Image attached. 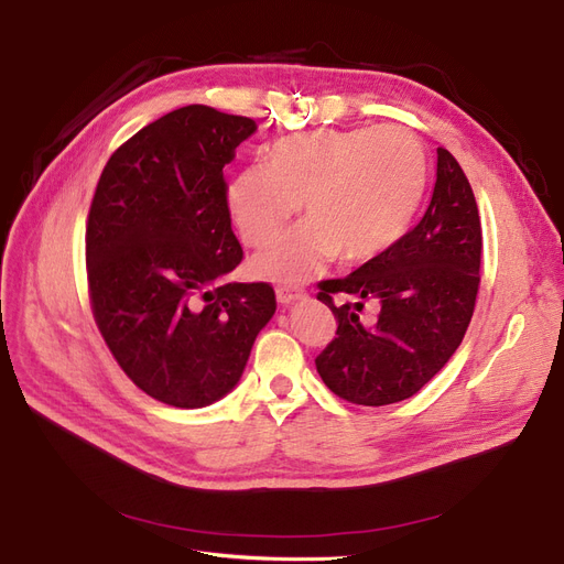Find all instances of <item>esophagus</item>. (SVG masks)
<instances>
[{
    "mask_svg": "<svg viewBox=\"0 0 564 564\" xmlns=\"http://www.w3.org/2000/svg\"><path fill=\"white\" fill-rule=\"evenodd\" d=\"M275 294H278V301L282 305H289V303L305 299V292H303V289H299V286H278Z\"/></svg>",
    "mask_w": 564,
    "mask_h": 564,
    "instance_id": "34e87169",
    "label": "esophagus"
}]
</instances>
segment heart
Wrapping results in <instances>:
<instances>
[{
  "instance_id": "1",
  "label": "heart",
  "mask_w": 564,
  "mask_h": 564,
  "mask_svg": "<svg viewBox=\"0 0 564 564\" xmlns=\"http://www.w3.org/2000/svg\"><path fill=\"white\" fill-rule=\"evenodd\" d=\"M429 160L400 124L317 129L265 148L228 187V209L249 247H263L296 212L305 216L253 261L256 275L299 284L338 253L365 261L395 245L419 209Z\"/></svg>"
}]
</instances>
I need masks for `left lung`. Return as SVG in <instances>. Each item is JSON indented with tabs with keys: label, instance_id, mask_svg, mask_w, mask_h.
Instances as JSON below:
<instances>
[{
	"label": "left lung",
	"instance_id": "1",
	"mask_svg": "<svg viewBox=\"0 0 564 564\" xmlns=\"http://www.w3.org/2000/svg\"><path fill=\"white\" fill-rule=\"evenodd\" d=\"M480 256L473 187L452 152L437 148L433 197L419 224L350 275L317 284L338 322L336 338L315 357L324 386L365 406L416 395L466 336ZM367 304L378 311L373 321L364 317Z\"/></svg>",
	"mask_w": 564,
	"mask_h": 564
}]
</instances>
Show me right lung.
I'll use <instances>...</instances> for the list:
<instances>
[{"mask_svg": "<svg viewBox=\"0 0 564 564\" xmlns=\"http://www.w3.org/2000/svg\"><path fill=\"white\" fill-rule=\"evenodd\" d=\"M256 131L249 117L185 106L119 145L87 220L96 327L145 395L199 409L240 381L275 313L268 282H226L242 263L224 166Z\"/></svg>", "mask_w": 564, "mask_h": 564, "instance_id": "1", "label": "right lung"}]
</instances>
